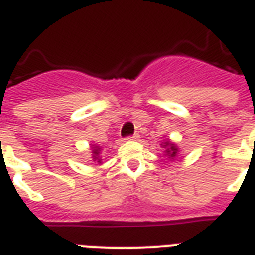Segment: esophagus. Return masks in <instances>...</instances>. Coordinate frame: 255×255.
Instances as JSON below:
<instances>
[{
  "instance_id": "obj_1",
  "label": "esophagus",
  "mask_w": 255,
  "mask_h": 255,
  "mask_svg": "<svg viewBox=\"0 0 255 255\" xmlns=\"http://www.w3.org/2000/svg\"><path fill=\"white\" fill-rule=\"evenodd\" d=\"M138 137H140V136H138L137 133H134V134H131V136H127L126 138H127V140H133L134 141V140H138Z\"/></svg>"
}]
</instances>
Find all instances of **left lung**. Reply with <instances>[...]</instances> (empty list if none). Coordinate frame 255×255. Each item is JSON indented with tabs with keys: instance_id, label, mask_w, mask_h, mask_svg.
<instances>
[{
	"instance_id": "left-lung-1",
	"label": "left lung",
	"mask_w": 255,
	"mask_h": 255,
	"mask_svg": "<svg viewBox=\"0 0 255 255\" xmlns=\"http://www.w3.org/2000/svg\"><path fill=\"white\" fill-rule=\"evenodd\" d=\"M163 146H165V148H167L166 153L169 154V158H170V157L171 158H173V157H175V154H177V148H175L174 144H170L169 141H166Z\"/></svg>"
}]
</instances>
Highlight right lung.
I'll list each match as a JSON object with an SVG mask.
<instances>
[{"mask_svg": "<svg viewBox=\"0 0 255 255\" xmlns=\"http://www.w3.org/2000/svg\"><path fill=\"white\" fill-rule=\"evenodd\" d=\"M98 153H99V148H97V149H94V150H93V154H94V160H98ZM98 162H101V161L98 160Z\"/></svg>", "mask_w": 255, "mask_h": 255, "instance_id": "right-lung-1", "label": "right lung"}]
</instances>
